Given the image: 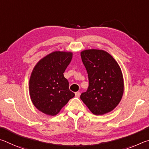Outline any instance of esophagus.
Masks as SVG:
<instances>
[{
    "instance_id": "1",
    "label": "esophagus",
    "mask_w": 149,
    "mask_h": 149,
    "mask_svg": "<svg viewBox=\"0 0 149 149\" xmlns=\"http://www.w3.org/2000/svg\"><path fill=\"white\" fill-rule=\"evenodd\" d=\"M80 95V93L79 92H77L76 93H75V96H76L77 97H79Z\"/></svg>"
}]
</instances>
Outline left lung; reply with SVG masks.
Listing matches in <instances>:
<instances>
[{
    "mask_svg": "<svg viewBox=\"0 0 149 149\" xmlns=\"http://www.w3.org/2000/svg\"><path fill=\"white\" fill-rule=\"evenodd\" d=\"M86 69L89 86L80 99L95 115L113 110L121 101L124 80L118 63L108 52L91 49L80 53Z\"/></svg>",
    "mask_w": 149,
    "mask_h": 149,
    "instance_id": "1",
    "label": "left lung"
}]
</instances>
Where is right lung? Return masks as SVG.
<instances>
[{
    "instance_id": "1",
    "label": "right lung",
    "mask_w": 149,
    "mask_h": 149,
    "mask_svg": "<svg viewBox=\"0 0 149 149\" xmlns=\"http://www.w3.org/2000/svg\"><path fill=\"white\" fill-rule=\"evenodd\" d=\"M72 57V52H54L34 67L29 80V94L33 105L42 113L56 115L74 96L63 75Z\"/></svg>"
}]
</instances>
